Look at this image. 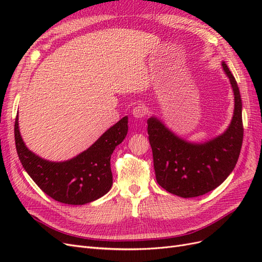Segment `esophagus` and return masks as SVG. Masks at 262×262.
I'll return each mask as SVG.
<instances>
[{"mask_svg":"<svg viewBox=\"0 0 262 262\" xmlns=\"http://www.w3.org/2000/svg\"><path fill=\"white\" fill-rule=\"evenodd\" d=\"M132 115L136 119H142L146 115V107L143 104H139L132 110Z\"/></svg>","mask_w":262,"mask_h":262,"instance_id":"34e87169","label":"esophagus"}]
</instances>
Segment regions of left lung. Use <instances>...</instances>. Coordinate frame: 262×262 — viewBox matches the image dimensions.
Listing matches in <instances>:
<instances>
[{
	"label": "left lung",
	"instance_id": "obj_1",
	"mask_svg": "<svg viewBox=\"0 0 262 262\" xmlns=\"http://www.w3.org/2000/svg\"><path fill=\"white\" fill-rule=\"evenodd\" d=\"M234 93V113L227 129L204 142L177 136L155 116L148 118L147 133L153 152L156 180L166 191L193 198L212 191L231 173L243 143L242 98L238 85L226 63L222 62Z\"/></svg>",
	"mask_w": 262,
	"mask_h": 262
}]
</instances>
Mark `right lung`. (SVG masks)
<instances>
[{
    "label": "right lung",
    "instance_id": "add662e5",
    "mask_svg": "<svg viewBox=\"0 0 262 262\" xmlns=\"http://www.w3.org/2000/svg\"><path fill=\"white\" fill-rule=\"evenodd\" d=\"M14 133L20 163L36 185L55 201L83 205L99 199L112 188L110 157L128 133V117L110 126L84 152L63 162L45 160L31 152L21 139L18 116Z\"/></svg>",
    "mask_w": 262,
    "mask_h": 262
}]
</instances>
